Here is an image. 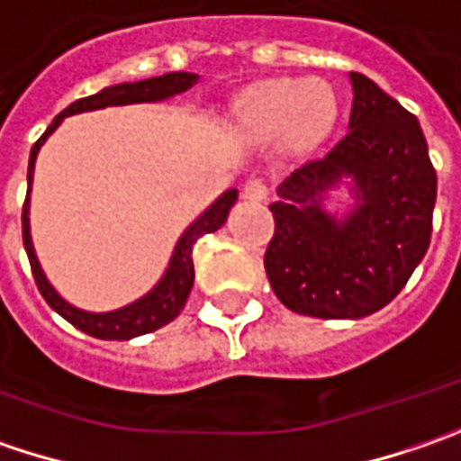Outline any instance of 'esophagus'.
Wrapping results in <instances>:
<instances>
[{"label": "esophagus", "instance_id": "esophagus-1", "mask_svg": "<svg viewBox=\"0 0 461 461\" xmlns=\"http://www.w3.org/2000/svg\"><path fill=\"white\" fill-rule=\"evenodd\" d=\"M242 195H245L248 201H266V198H268V185H266L260 177H250V180L245 183V188H242Z\"/></svg>", "mask_w": 461, "mask_h": 461}]
</instances>
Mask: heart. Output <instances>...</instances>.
<instances>
[{
    "label": "heart",
    "mask_w": 461,
    "mask_h": 461,
    "mask_svg": "<svg viewBox=\"0 0 461 461\" xmlns=\"http://www.w3.org/2000/svg\"><path fill=\"white\" fill-rule=\"evenodd\" d=\"M338 115V100L322 79L270 77L237 95L231 118L237 131L255 141L284 139L294 151L314 149Z\"/></svg>",
    "instance_id": "1"
}]
</instances>
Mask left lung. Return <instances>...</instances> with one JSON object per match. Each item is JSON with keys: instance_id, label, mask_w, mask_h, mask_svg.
Segmentation results:
<instances>
[{"instance_id": "1", "label": "left lung", "mask_w": 461, "mask_h": 461, "mask_svg": "<svg viewBox=\"0 0 461 461\" xmlns=\"http://www.w3.org/2000/svg\"><path fill=\"white\" fill-rule=\"evenodd\" d=\"M348 133L294 170L270 203L276 234L266 273L296 314L358 320L387 307L423 260L436 170L418 118L369 77L350 71ZM346 187L347 206H324Z\"/></svg>"}]
</instances>
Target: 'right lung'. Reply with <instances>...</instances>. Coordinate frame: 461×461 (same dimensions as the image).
<instances>
[{"label": "right lung", "mask_w": 461, "mask_h": 461, "mask_svg": "<svg viewBox=\"0 0 461 461\" xmlns=\"http://www.w3.org/2000/svg\"><path fill=\"white\" fill-rule=\"evenodd\" d=\"M195 82H198V74H191V71H170V74H162V77H149V79H139V82H121V85L103 87L97 95L82 97V100L71 103L67 111L59 113L53 118V123L46 129V133L35 141V147L31 149V162H28V195H25V206H23V245H25L28 260H31L32 278L38 284V291L43 294V299L49 302L50 310L59 312L77 330L87 332L92 338H100V340H131V338L147 335L151 330H159L162 325H167V322H172L180 314V310L188 302V294L193 289V278H195V270H193V245H195L198 237L216 231L227 221L231 206L237 201V188H230V191L221 193L209 209L203 211V213H198L191 224L185 227V231L180 234V240L172 248L167 268H165V273L159 276V281L144 296L133 299L131 304H123L118 310H79V307H74L71 302H67L59 291L53 289V284L49 281V276L43 273V266H41V260L35 255V248H32L31 191L38 151L46 144V139H49L50 133L61 126V121L69 118V115L103 111V108H115V105L165 103V100H172V97L183 95L185 90H191Z\"/></svg>", "instance_id": "1"}]
</instances>
